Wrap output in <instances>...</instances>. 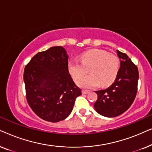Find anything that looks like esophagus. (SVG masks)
<instances>
[{"instance_id": "1", "label": "esophagus", "mask_w": 152, "mask_h": 152, "mask_svg": "<svg viewBox=\"0 0 152 152\" xmlns=\"http://www.w3.org/2000/svg\"><path fill=\"white\" fill-rule=\"evenodd\" d=\"M90 92V91L88 90H82V94H87Z\"/></svg>"}]
</instances>
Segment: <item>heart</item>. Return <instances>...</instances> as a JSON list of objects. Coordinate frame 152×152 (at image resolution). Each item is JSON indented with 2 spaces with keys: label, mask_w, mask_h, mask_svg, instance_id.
<instances>
[{
  "label": "heart",
  "mask_w": 152,
  "mask_h": 152,
  "mask_svg": "<svg viewBox=\"0 0 152 152\" xmlns=\"http://www.w3.org/2000/svg\"><path fill=\"white\" fill-rule=\"evenodd\" d=\"M81 62L71 60L68 70L72 79L78 82L90 70L91 75L78 82L82 88H91L99 86L111 85L117 77L120 69V60L114 54L104 50L92 49L80 55Z\"/></svg>",
  "instance_id": "1"
}]
</instances>
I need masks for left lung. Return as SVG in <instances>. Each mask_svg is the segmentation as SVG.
Returning <instances> with one entry per match:
<instances>
[{"instance_id":"left-lung-1","label":"left lung","mask_w":152,"mask_h":152,"mask_svg":"<svg viewBox=\"0 0 152 152\" xmlns=\"http://www.w3.org/2000/svg\"><path fill=\"white\" fill-rule=\"evenodd\" d=\"M120 67L115 82L104 90L95 91L97 99L94 108L105 117L113 118L121 115L131 107L138 90V70L136 64L125 53L117 50Z\"/></svg>"}]
</instances>
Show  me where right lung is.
<instances>
[{
    "label": "right lung",
    "mask_w": 152,
    "mask_h": 152,
    "mask_svg": "<svg viewBox=\"0 0 152 152\" xmlns=\"http://www.w3.org/2000/svg\"><path fill=\"white\" fill-rule=\"evenodd\" d=\"M68 57L61 46L39 52L25 67L23 80L29 106L37 115L57 122L70 115L82 95L68 70Z\"/></svg>",
    "instance_id": "obj_1"
}]
</instances>
